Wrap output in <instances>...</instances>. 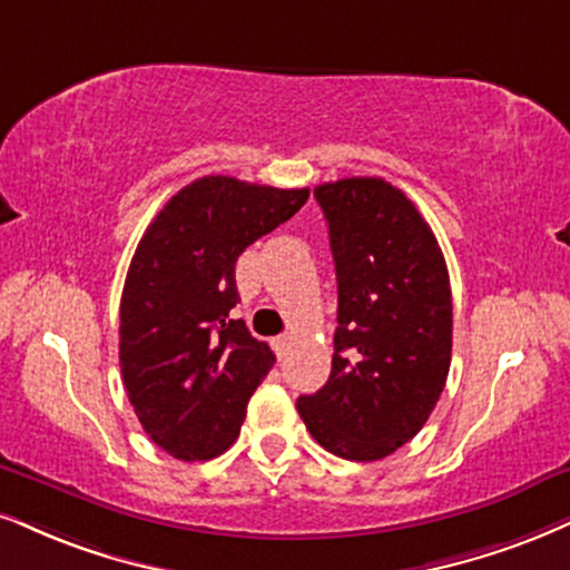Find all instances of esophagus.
I'll return each mask as SVG.
<instances>
[{"mask_svg": "<svg viewBox=\"0 0 570 570\" xmlns=\"http://www.w3.org/2000/svg\"><path fill=\"white\" fill-rule=\"evenodd\" d=\"M274 351H277V356L283 360V356H287V351H291V335H277V338L272 341Z\"/></svg>", "mask_w": 570, "mask_h": 570, "instance_id": "1", "label": "esophagus"}]
</instances>
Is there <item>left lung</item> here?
I'll return each mask as SVG.
<instances>
[{"instance_id":"left-lung-1","label":"left lung","mask_w":570,"mask_h":570,"mask_svg":"<svg viewBox=\"0 0 570 570\" xmlns=\"http://www.w3.org/2000/svg\"><path fill=\"white\" fill-rule=\"evenodd\" d=\"M338 277L333 370L298 399L308 433L354 462L414 439L452 362V291L444 253L399 187L351 177L314 187Z\"/></svg>"}]
</instances>
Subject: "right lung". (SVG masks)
I'll list each match as a JSON object with an SVG mask.
<instances>
[{
	"instance_id": "1",
	"label": "right lung",
	"mask_w": 570,
	"mask_h": 570,
	"mask_svg": "<svg viewBox=\"0 0 570 570\" xmlns=\"http://www.w3.org/2000/svg\"><path fill=\"white\" fill-rule=\"evenodd\" d=\"M306 200L308 187L203 177L158 210L137 245L121 296L118 360L145 433L177 460L219 456L240 435L274 354L243 320H229L240 301L235 264Z\"/></svg>"
}]
</instances>
